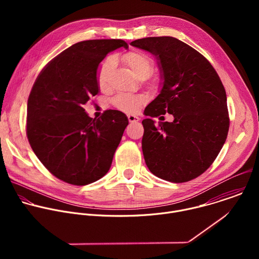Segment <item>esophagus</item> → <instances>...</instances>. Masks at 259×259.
I'll use <instances>...</instances> for the list:
<instances>
[{
    "label": "esophagus",
    "instance_id": "34e87169",
    "mask_svg": "<svg viewBox=\"0 0 259 259\" xmlns=\"http://www.w3.org/2000/svg\"><path fill=\"white\" fill-rule=\"evenodd\" d=\"M128 120L130 123H136L139 121V118L136 116H133V115H128Z\"/></svg>",
    "mask_w": 259,
    "mask_h": 259
}]
</instances>
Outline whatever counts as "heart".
<instances>
[{
    "label": "heart",
    "mask_w": 259,
    "mask_h": 259,
    "mask_svg": "<svg viewBox=\"0 0 259 259\" xmlns=\"http://www.w3.org/2000/svg\"><path fill=\"white\" fill-rule=\"evenodd\" d=\"M123 61L132 70L138 79L142 76H150L154 67L153 59L143 52L131 51L124 55ZM115 67V59L113 57L105 58L97 69V82L100 89L105 90L108 88L110 78H112ZM115 106L122 112L128 114L137 113L143 102V97L138 95L122 94L115 97L113 100Z\"/></svg>",
    "instance_id": "1"
}]
</instances>
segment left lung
I'll return each instance as SVG.
<instances>
[{"instance_id":"obj_1","label":"left lung","mask_w":259,"mask_h":259,"mask_svg":"<svg viewBox=\"0 0 259 259\" xmlns=\"http://www.w3.org/2000/svg\"><path fill=\"white\" fill-rule=\"evenodd\" d=\"M130 45L155 56L162 81L158 96L144 109L149 116L142 121L145 164L164 180H192L211 166L226 142L230 120L225 87L202 54L173 36ZM166 112L175 120L156 125L152 118Z\"/></svg>"}]
</instances>
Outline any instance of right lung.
Listing matches in <instances>:
<instances>
[{
  "mask_svg": "<svg viewBox=\"0 0 259 259\" xmlns=\"http://www.w3.org/2000/svg\"><path fill=\"white\" fill-rule=\"evenodd\" d=\"M123 40L73 44L52 59L35 80L27 100L26 133L42 164L57 178L86 186L103 177L129 121L119 110L92 119L84 105L99 93L97 69Z\"/></svg>",
  "mask_w": 259,
  "mask_h": 259,
  "instance_id": "obj_1",
  "label": "right lung"
}]
</instances>
